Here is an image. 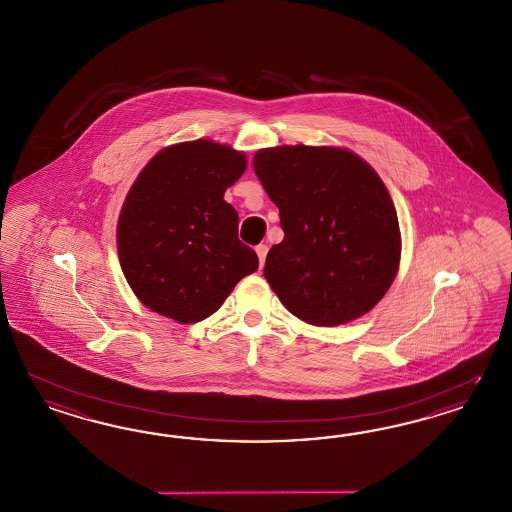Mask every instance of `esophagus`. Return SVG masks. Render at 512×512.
<instances>
[{
	"label": "esophagus",
	"instance_id": "obj_1",
	"mask_svg": "<svg viewBox=\"0 0 512 512\" xmlns=\"http://www.w3.org/2000/svg\"><path fill=\"white\" fill-rule=\"evenodd\" d=\"M267 250H269L267 245H258V247H256V254H258V258H260V265L265 264V256H267Z\"/></svg>",
	"mask_w": 512,
	"mask_h": 512
}]
</instances>
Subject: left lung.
Here are the masks:
<instances>
[{
	"instance_id": "left-lung-1",
	"label": "left lung",
	"mask_w": 512,
	"mask_h": 512,
	"mask_svg": "<svg viewBox=\"0 0 512 512\" xmlns=\"http://www.w3.org/2000/svg\"><path fill=\"white\" fill-rule=\"evenodd\" d=\"M284 239L264 275L299 320L333 328L369 313L396 279L401 233L377 171L352 150L282 145L254 154Z\"/></svg>"
}]
</instances>
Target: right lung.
Masks as SVG:
<instances>
[{
  "label": "right lung",
  "instance_id": "add662e5",
  "mask_svg": "<svg viewBox=\"0 0 512 512\" xmlns=\"http://www.w3.org/2000/svg\"><path fill=\"white\" fill-rule=\"evenodd\" d=\"M245 169V152L196 139L160 150L137 175L118 216L116 247L126 281L150 311L196 324L258 269L224 199Z\"/></svg>",
  "mask_w": 512,
  "mask_h": 512
}]
</instances>
